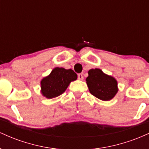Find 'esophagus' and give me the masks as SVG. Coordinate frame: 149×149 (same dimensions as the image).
Listing matches in <instances>:
<instances>
[{
  "mask_svg": "<svg viewBox=\"0 0 149 149\" xmlns=\"http://www.w3.org/2000/svg\"><path fill=\"white\" fill-rule=\"evenodd\" d=\"M78 80H83V76L81 74V73H79V74L78 75Z\"/></svg>",
  "mask_w": 149,
  "mask_h": 149,
  "instance_id": "34e87169",
  "label": "esophagus"
}]
</instances>
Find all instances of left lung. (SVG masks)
<instances>
[{"mask_svg": "<svg viewBox=\"0 0 149 149\" xmlns=\"http://www.w3.org/2000/svg\"><path fill=\"white\" fill-rule=\"evenodd\" d=\"M85 80L90 93L102 101L111 100L118 92L116 78L100 69L89 70Z\"/></svg>", "mask_w": 149, "mask_h": 149, "instance_id": "8db88e82", "label": "left lung"}]
</instances>
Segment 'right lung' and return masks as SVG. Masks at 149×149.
<instances>
[{
	"label": "right lung",
	"instance_id": "1",
	"mask_svg": "<svg viewBox=\"0 0 149 149\" xmlns=\"http://www.w3.org/2000/svg\"><path fill=\"white\" fill-rule=\"evenodd\" d=\"M77 78L78 76L72 69L55 67L40 81V92L47 99L57 97L64 93L71 82Z\"/></svg>",
	"mask_w": 149,
	"mask_h": 149
}]
</instances>
